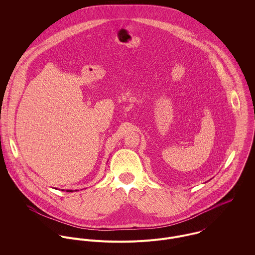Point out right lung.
<instances>
[{
	"instance_id": "add662e5",
	"label": "right lung",
	"mask_w": 255,
	"mask_h": 255,
	"mask_svg": "<svg viewBox=\"0 0 255 255\" xmlns=\"http://www.w3.org/2000/svg\"><path fill=\"white\" fill-rule=\"evenodd\" d=\"M67 191H69V192H73V190H69V189H68Z\"/></svg>"
}]
</instances>
